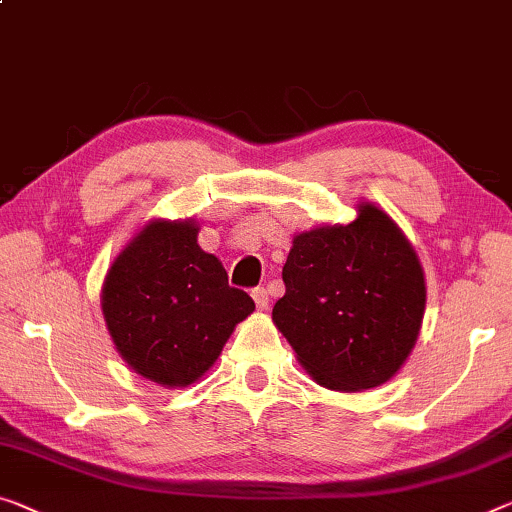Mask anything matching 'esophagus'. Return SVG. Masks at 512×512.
<instances>
[{
  "label": "esophagus",
  "instance_id": "esophagus-1",
  "mask_svg": "<svg viewBox=\"0 0 512 512\" xmlns=\"http://www.w3.org/2000/svg\"><path fill=\"white\" fill-rule=\"evenodd\" d=\"M251 297H254L258 311H265L267 306H270V293H267L265 288H254L251 290Z\"/></svg>",
  "mask_w": 512,
  "mask_h": 512
}]
</instances>
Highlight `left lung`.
Segmentation results:
<instances>
[{"instance_id": "left-lung-1", "label": "left lung", "mask_w": 512, "mask_h": 512, "mask_svg": "<svg viewBox=\"0 0 512 512\" xmlns=\"http://www.w3.org/2000/svg\"><path fill=\"white\" fill-rule=\"evenodd\" d=\"M281 277L286 295L272 320L322 387L373 389L410 357L426 281L412 245L380 208L364 203L348 226L297 235Z\"/></svg>"}]
</instances>
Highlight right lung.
Here are the masks:
<instances>
[{"instance_id": "add662e5", "label": "right lung", "mask_w": 512, "mask_h": 512, "mask_svg": "<svg viewBox=\"0 0 512 512\" xmlns=\"http://www.w3.org/2000/svg\"><path fill=\"white\" fill-rule=\"evenodd\" d=\"M192 222H153L116 258L102 313L116 350L146 380L185 387L215 364L235 325L256 309L196 245Z\"/></svg>"}]
</instances>
